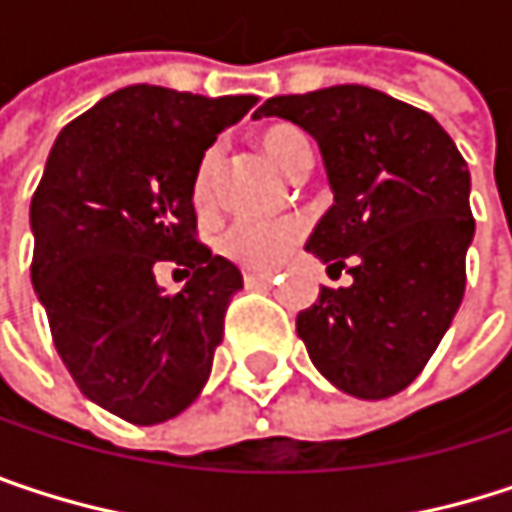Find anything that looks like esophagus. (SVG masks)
<instances>
[{
    "label": "esophagus",
    "mask_w": 512,
    "mask_h": 512,
    "mask_svg": "<svg viewBox=\"0 0 512 512\" xmlns=\"http://www.w3.org/2000/svg\"><path fill=\"white\" fill-rule=\"evenodd\" d=\"M243 281H246V287H266L275 281V275L272 272H246Z\"/></svg>",
    "instance_id": "obj_1"
}]
</instances>
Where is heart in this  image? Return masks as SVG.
Here are the masks:
<instances>
[{"label":"heart","mask_w":512,"mask_h":512,"mask_svg":"<svg viewBox=\"0 0 512 512\" xmlns=\"http://www.w3.org/2000/svg\"><path fill=\"white\" fill-rule=\"evenodd\" d=\"M257 148L272 165H278L287 174H299L311 159V145H308L305 133L299 127L281 124V121L269 124L257 133ZM219 171H222V151H219V145H210L201 154L195 174H192V201L201 210H207L216 198ZM302 237H305V222L293 219V216H287V219H237L222 231L219 252L246 269L269 272L299 246Z\"/></svg>","instance_id":"obj_1"}]
</instances>
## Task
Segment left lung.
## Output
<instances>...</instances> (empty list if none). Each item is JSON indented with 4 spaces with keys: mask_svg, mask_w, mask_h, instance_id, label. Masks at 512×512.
Here are the masks:
<instances>
[{
    "mask_svg": "<svg viewBox=\"0 0 512 512\" xmlns=\"http://www.w3.org/2000/svg\"><path fill=\"white\" fill-rule=\"evenodd\" d=\"M260 115L311 133L335 204L308 252L353 275L320 287L296 332L317 370L364 400L403 391L436 353L465 293L474 237L468 162L433 115L364 85L269 97Z\"/></svg>",
    "mask_w": 512,
    "mask_h": 512,
    "instance_id": "8db88e82",
    "label": "left lung"
}]
</instances>
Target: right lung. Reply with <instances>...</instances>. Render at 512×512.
<instances>
[{
    "label": "right lung",
    "mask_w": 512,
    "mask_h": 512,
    "mask_svg": "<svg viewBox=\"0 0 512 512\" xmlns=\"http://www.w3.org/2000/svg\"><path fill=\"white\" fill-rule=\"evenodd\" d=\"M257 97L130 85L73 118L32 195V284L52 344L85 397L162 424L204 388L240 269L198 240L192 174ZM192 271L162 294L156 262Z\"/></svg>",
    "instance_id": "obj_1"
}]
</instances>
